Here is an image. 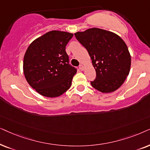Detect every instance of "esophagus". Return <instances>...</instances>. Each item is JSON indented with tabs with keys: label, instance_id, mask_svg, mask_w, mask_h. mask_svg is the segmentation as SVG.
Wrapping results in <instances>:
<instances>
[{
	"label": "esophagus",
	"instance_id": "34e87169",
	"mask_svg": "<svg viewBox=\"0 0 150 150\" xmlns=\"http://www.w3.org/2000/svg\"><path fill=\"white\" fill-rule=\"evenodd\" d=\"M79 69H80L81 71H83V70H84V66L83 64H81L79 66Z\"/></svg>",
	"mask_w": 150,
	"mask_h": 150
}]
</instances>
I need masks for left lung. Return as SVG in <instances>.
I'll return each mask as SVG.
<instances>
[{"mask_svg":"<svg viewBox=\"0 0 150 150\" xmlns=\"http://www.w3.org/2000/svg\"><path fill=\"white\" fill-rule=\"evenodd\" d=\"M75 36L87 49L95 69L92 86L103 93L117 91L130 71L131 55L125 42L113 32L96 27L77 32Z\"/></svg>","mask_w":150,"mask_h":150,"instance_id":"8db88e82","label":"left lung"}]
</instances>
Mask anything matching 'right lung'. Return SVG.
I'll list each match as a JSON object with an SVG mask.
<instances>
[{"label":"right lung","mask_w":150,"mask_h":150,"mask_svg":"<svg viewBox=\"0 0 150 150\" xmlns=\"http://www.w3.org/2000/svg\"><path fill=\"white\" fill-rule=\"evenodd\" d=\"M73 33L53 30L34 40L28 47L23 72L28 83L40 95L57 97L71 87L76 69L69 64L66 46Z\"/></svg>","instance_id":"obj_1"}]
</instances>
